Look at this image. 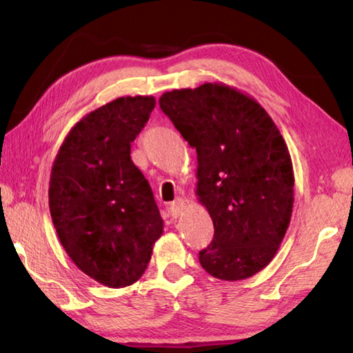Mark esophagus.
Instances as JSON below:
<instances>
[{
  "instance_id": "1",
  "label": "esophagus",
  "mask_w": 353,
  "mask_h": 353,
  "mask_svg": "<svg viewBox=\"0 0 353 353\" xmlns=\"http://www.w3.org/2000/svg\"><path fill=\"white\" fill-rule=\"evenodd\" d=\"M183 201L181 199H177L172 201V203H170V208H168V212L170 215L172 216V219H177V216H181V214L183 212Z\"/></svg>"
}]
</instances>
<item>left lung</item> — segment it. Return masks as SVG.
I'll list each match as a JSON object with an SVG mask.
<instances>
[{"label":"left lung","instance_id":"8db88e82","mask_svg":"<svg viewBox=\"0 0 353 353\" xmlns=\"http://www.w3.org/2000/svg\"><path fill=\"white\" fill-rule=\"evenodd\" d=\"M159 106L197 152L196 194L214 223L201 267L223 281L256 274L279 250L294 203L279 129L256 100L223 83L165 92Z\"/></svg>","mask_w":353,"mask_h":353}]
</instances>
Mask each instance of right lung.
Segmentation results:
<instances>
[{
  "instance_id": "obj_1",
  "label": "right lung",
  "mask_w": 353,
  "mask_h": 353,
  "mask_svg": "<svg viewBox=\"0 0 353 353\" xmlns=\"http://www.w3.org/2000/svg\"><path fill=\"white\" fill-rule=\"evenodd\" d=\"M154 97H119L89 112L66 134L50 177V212L65 252L110 288L137 282L152 259L163 220L130 144Z\"/></svg>"
}]
</instances>
